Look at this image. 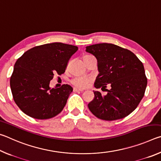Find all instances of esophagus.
<instances>
[{
	"mask_svg": "<svg viewBox=\"0 0 161 161\" xmlns=\"http://www.w3.org/2000/svg\"><path fill=\"white\" fill-rule=\"evenodd\" d=\"M73 91H74L75 92H83V89H78V88H76V87H74V88H73Z\"/></svg>",
	"mask_w": 161,
	"mask_h": 161,
	"instance_id": "1",
	"label": "esophagus"
}]
</instances>
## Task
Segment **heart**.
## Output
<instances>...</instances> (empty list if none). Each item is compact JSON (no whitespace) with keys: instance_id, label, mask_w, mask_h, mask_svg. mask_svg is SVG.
Returning <instances> with one entry per match:
<instances>
[{"instance_id":"1","label":"heart","mask_w":161,"mask_h":161,"mask_svg":"<svg viewBox=\"0 0 161 161\" xmlns=\"http://www.w3.org/2000/svg\"><path fill=\"white\" fill-rule=\"evenodd\" d=\"M89 56V55H85L84 57ZM71 82L73 85L75 86L78 88L84 89L88 86L91 83V79L87 77H83V76H77L71 80Z\"/></svg>"}]
</instances>
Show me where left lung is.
I'll return each instance as SVG.
<instances>
[{
  "instance_id": "8db88e82",
  "label": "left lung",
  "mask_w": 161,
  "mask_h": 161,
  "mask_svg": "<svg viewBox=\"0 0 161 161\" xmlns=\"http://www.w3.org/2000/svg\"><path fill=\"white\" fill-rule=\"evenodd\" d=\"M97 59L99 74L94 86H111L105 96L94 91V98L88 107L95 116L105 121L121 119L133 112L145 94L147 78L142 62L134 53L111 43L86 47Z\"/></svg>"
}]
</instances>
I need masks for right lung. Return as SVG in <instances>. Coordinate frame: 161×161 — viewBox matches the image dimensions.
Instances as JSON below:
<instances>
[{"mask_svg":"<svg viewBox=\"0 0 161 161\" xmlns=\"http://www.w3.org/2000/svg\"><path fill=\"white\" fill-rule=\"evenodd\" d=\"M77 50L72 45L48 43L30 49L18 59L10 84L13 99L23 113L47 119L61 112L73 89L69 84L51 89L50 81L54 74L64 73Z\"/></svg>","mask_w":161,"mask_h":161,"instance_id":"1","label":"right lung"}]
</instances>
